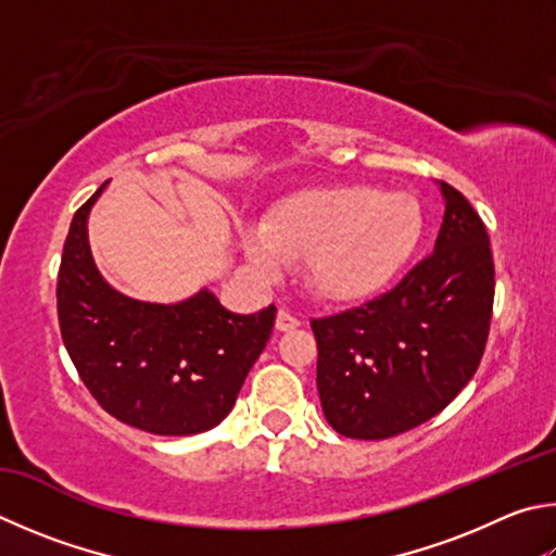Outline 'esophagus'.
I'll return each instance as SVG.
<instances>
[{"instance_id":"esophagus-1","label":"esophagus","mask_w":556,"mask_h":556,"mask_svg":"<svg viewBox=\"0 0 556 556\" xmlns=\"http://www.w3.org/2000/svg\"><path fill=\"white\" fill-rule=\"evenodd\" d=\"M299 326H301V320H299L296 316H291L289 311H279V313H277L275 328H277L279 332H289V330H294V328H299Z\"/></svg>"}]
</instances>
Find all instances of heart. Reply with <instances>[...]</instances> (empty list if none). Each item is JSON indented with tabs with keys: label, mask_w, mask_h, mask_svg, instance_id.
<instances>
[{
	"label": "heart",
	"mask_w": 556,
	"mask_h": 556,
	"mask_svg": "<svg viewBox=\"0 0 556 556\" xmlns=\"http://www.w3.org/2000/svg\"><path fill=\"white\" fill-rule=\"evenodd\" d=\"M426 233L416 197L369 185L296 191L269 211L265 226H245L240 245L262 279L279 281L306 260V285L326 301L350 304L389 287Z\"/></svg>",
	"instance_id": "obj_1"
}]
</instances>
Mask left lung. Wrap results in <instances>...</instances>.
Wrapping results in <instances>:
<instances>
[{"mask_svg": "<svg viewBox=\"0 0 556 556\" xmlns=\"http://www.w3.org/2000/svg\"><path fill=\"white\" fill-rule=\"evenodd\" d=\"M438 187L445 216L435 252L365 306L311 320L320 406L345 438L387 440L438 416L467 387L486 348V226L457 189Z\"/></svg>", "mask_w": 556, "mask_h": 556, "instance_id": "left-lung-1", "label": "left lung"}]
</instances>
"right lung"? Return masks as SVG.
<instances>
[{
  "label": "right lung",
  "instance_id": "right-lung-1",
  "mask_svg": "<svg viewBox=\"0 0 556 556\" xmlns=\"http://www.w3.org/2000/svg\"><path fill=\"white\" fill-rule=\"evenodd\" d=\"M77 211L58 275V320L85 387L116 420L153 435H197L236 406L275 328L277 308L233 313L211 289L177 304L121 294L97 269L89 211Z\"/></svg>",
  "mask_w": 556,
  "mask_h": 556
}]
</instances>
